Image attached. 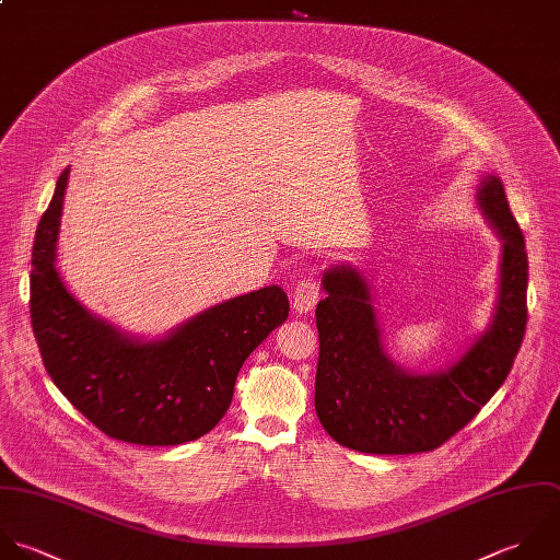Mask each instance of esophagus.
<instances>
[{
	"label": "esophagus",
	"mask_w": 560,
	"mask_h": 560,
	"mask_svg": "<svg viewBox=\"0 0 560 560\" xmlns=\"http://www.w3.org/2000/svg\"><path fill=\"white\" fill-rule=\"evenodd\" d=\"M320 299V283L314 275L303 277L294 288V310L299 314H307L314 310V305Z\"/></svg>",
	"instance_id": "esophagus-1"
}]
</instances>
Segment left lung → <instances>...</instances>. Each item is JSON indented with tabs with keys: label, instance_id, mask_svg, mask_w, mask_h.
Here are the masks:
<instances>
[{
	"label": "left lung",
	"instance_id": "8db88e82",
	"mask_svg": "<svg viewBox=\"0 0 560 560\" xmlns=\"http://www.w3.org/2000/svg\"><path fill=\"white\" fill-rule=\"evenodd\" d=\"M480 207L504 240L491 329L443 373L410 375L384 353L366 281L349 266L325 272L316 415L327 434L362 454L434 452L458 434L509 377L528 323V253L504 185L489 176Z\"/></svg>",
	"mask_w": 560,
	"mask_h": 560
}]
</instances>
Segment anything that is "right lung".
Masks as SVG:
<instances>
[{"mask_svg":"<svg viewBox=\"0 0 560 560\" xmlns=\"http://www.w3.org/2000/svg\"><path fill=\"white\" fill-rule=\"evenodd\" d=\"M69 167L32 246L30 318L51 382L100 432L150 447L211 432L226 415L244 360L290 312L281 288L220 303L161 342L141 345L95 320L67 292L54 259Z\"/></svg>","mask_w":560,"mask_h":560,"instance_id":"add662e5","label":"right lung"}]
</instances>
